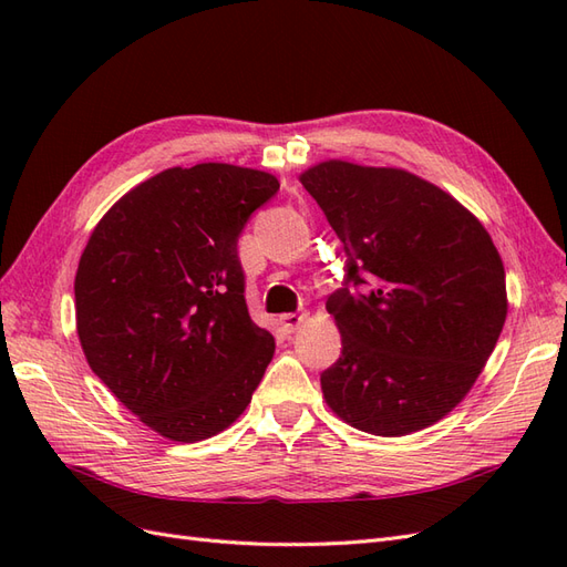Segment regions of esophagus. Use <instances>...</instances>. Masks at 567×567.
Segmentation results:
<instances>
[{
    "label": "esophagus",
    "instance_id": "obj_1",
    "mask_svg": "<svg viewBox=\"0 0 567 567\" xmlns=\"http://www.w3.org/2000/svg\"><path fill=\"white\" fill-rule=\"evenodd\" d=\"M305 319H307L305 312H302V315H281V317H279V321H281V326H284L286 331H296Z\"/></svg>",
    "mask_w": 567,
    "mask_h": 567
}]
</instances>
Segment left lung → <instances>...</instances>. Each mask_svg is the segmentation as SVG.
Segmentation results:
<instances>
[{"instance_id":"obj_1","label":"left lung","mask_w":567,"mask_h":567,"mask_svg":"<svg viewBox=\"0 0 567 567\" xmlns=\"http://www.w3.org/2000/svg\"><path fill=\"white\" fill-rule=\"evenodd\" d=\"M348 255L326 300L342 352L321 373L333 414L357 431L402 437L466 398L504 329L502 255L463 205L400 167L323 161L300 175Z\"/></svg>"}]
</instances>
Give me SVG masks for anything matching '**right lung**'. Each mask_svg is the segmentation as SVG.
Returning <instances> with one entry per match:
<instances>
[{
  "label": "right lung",
  "mask_w": 567,
  "mask_h": 567,
  "mask_svg": "<svg viewBox=\"0 0 567 567\" xmlns=\"http://www.w3.org/2000/svg\"><path fill=\"white\" fill-rule=\"evenodd\" d=\"M279 192L262 169L169 167L120 198L75 274L87 364L151 431L208 440L250 404L274 338L244 298L238 236Z\"/></svg>",
  "instance_id": "obj_1"
}]
</instances>
